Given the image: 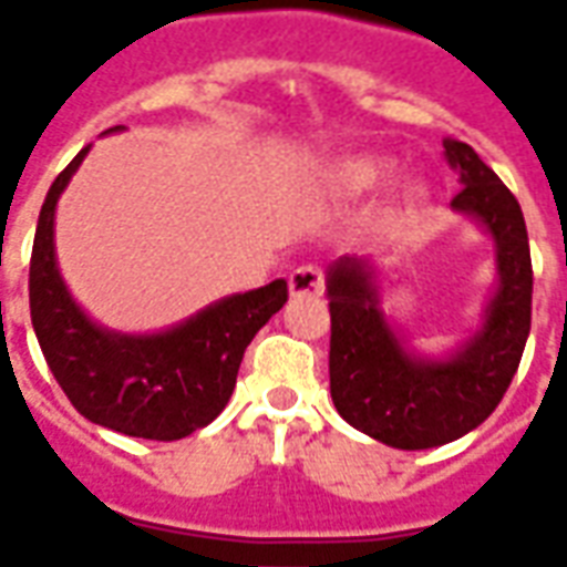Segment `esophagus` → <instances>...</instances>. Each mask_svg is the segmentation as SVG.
<instances>
[{
	"label": "esophagus",
	"instance_id": "34e87169",
	"mask_svg": "<svg viewBox=\"0 0 567 567\" xmlns=\"http://www.w3.org/2000/svg\"><path fill=\"white\" fill-rule=\"evenodd\" d=\"M291 295H321L324 291V272L316 267V264H303L291 272Z\"/></svg>",
	"mask_w": 567,
	"mask_h": 567
}]
</instances>
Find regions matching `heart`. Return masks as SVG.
Segmentation results:
<instances>
[{
    "label": "heart",
    "mask_w": 567,
    "mask_h": 567,
    "mask_svg": "<svg viewBox=\"0 0 567 567\" xmlns=\"http://www.w3.org/2000/svg\"><path fill=\"white\" fill-rule=\"evenodd\" d=\"M389 178V163L377 157H352V161L337 163L333 169V185L346 194H364L380 187Z\"/></svg>",
    "instance_id": "heart-1"
}]
</instances>
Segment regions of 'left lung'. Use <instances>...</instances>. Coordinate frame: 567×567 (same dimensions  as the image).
<instances>
[{"mask_svg":"<svg viewBox=\"0 0 567 567\" xmlns=\"http://www.w3.org/2000/svg\"><path fill=\"white\" fill-rule=\"evenodd\" d=\"M443 157L462 178L452 206L486 224L498 243V295L486 324L450 361H416L380 312L368 260L343 258L328 272L331 398L337 413L394 450L458 440L492 416L532 331V251L519 203L471 145L446 140Z\"/></svg>","mask_w":567,"mask_h":567,"instance_id":"1","label":"left lung"}]
</instances>
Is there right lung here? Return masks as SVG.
I'll return each instance as SVG.
<instances>
[{
	"label": "right lung",
	"mask_w": 567,
	"mask_h": 567,
	"mask_svg": "<svg viewBox=\"0 0 567 567\" xmlns=\"http://www.w3.org/2000/svg\"><path fill=\"white\" fill-rule=\"evenodd\" d=\"M84 154L87 148L56 175L39 212L30 258L32 328L81 416L127 437L182 440L227 406L246 346L285 307L288 282L227 297L166 333L121 337L96 328L72 303L54 260L56 197Z\"/></svg>",
	"instance_id": "obj_1"
}]
</instances>
